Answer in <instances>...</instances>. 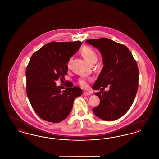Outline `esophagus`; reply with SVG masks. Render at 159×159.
Wrapping results in <instances>:
<instances>
[{
  "mask_svg": "<svg viewBox=\"0 0 159 159\" xmlns=\"http://www.w3.org/2000/svg\"><path fill=\"white\" fill-rule=\"evenodd\" d=\"M83 95H86V96H88V95H90L91 93H89V92H88L87 91H83Z\"/></svg>",
  "mask_w": 159,
  "mask_h": 159,
  "instance_id": "esophagus-1",
  "label": "esophagus"
}]
</instances>
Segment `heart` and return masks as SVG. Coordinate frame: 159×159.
Listing matches in <instances>:
<instances>
[{
  "instance_id": "obj_1",
  "label": "heart",
  "mask_w": 159,
  "mask_h": 159,
  "mask_svg": "<svg viewBox=\"0 0 159 159\" xmlns=\"http://www.w3.org/2000/svg\"><path fill=\"white\" fill-rule=\"evenodd\" d=\"M80 53L82 54V55L83 56V58H84L86 61L90 65L91 64H93V63L95 64L96 62L97 61V60H98L97 53H96V52L94 51V49H93L90 46L83 47L80 51ZM71 61V58L69 59L67 61V66L68 67H70ZM79 84L80 85H82V86L86 87L87 86V81H86V80H85L84 79H80L79 80Z\"/></svg>"
}]
</instances>
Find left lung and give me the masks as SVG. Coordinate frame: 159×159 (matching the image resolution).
Masks as SVG:
<instances>
[{"instance_id":"1","label":"left lung","mask_w":159,"mask_h":159,"mask_svg":"<svg viewBox=\"0 0 159 159\" xmlns=\"http://www.w3.org/2000/svg\"><path fill=\"white\" fill-rule=\"evenodd\" d=\"M86 43L98 49L104 65L92 87L101 91L95 93L100 104L93 112L104 120H116L128 111L136 96L139 75L136 61L126 46L108 38L89 39ZM108 85L109 91H104Z\"/></svg>"}]
</instances>
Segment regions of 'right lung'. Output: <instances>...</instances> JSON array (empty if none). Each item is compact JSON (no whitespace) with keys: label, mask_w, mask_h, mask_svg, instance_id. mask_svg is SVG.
Here are the masks:
<instances>
[{"label":"right lung","mask_w":159,"mask_h":159,"mask_svg":"<svg viewBox=\"0 0 159 159\" xmlns=\"http://www.w3.org/2000/svg\"><path fill=\"white\" fill-rule=\"evenodd\" d=\"M82 42H52L33 54L26 68L27 95L38 116L45 121L59 123L71 111L75 99L81 96L77 86L62 91L56 81L65 79L67 63L79 49Z\"/></svg>","instance_id":"right-lung-1"}]
</instances>
